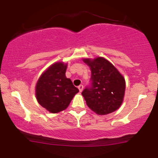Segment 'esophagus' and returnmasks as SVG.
<instances>
[{
  "label": "esophagus",
  "instance_id": "34e87169",
  "mask_svg": "<svg viewBox=\"0 0 158 158\" xmlns=\"http://www.w3.org/2000/svg\"><path fill=\"white\" fill-rule=\"evenodd\" d=\"M83 88H84V86H83L82 85H79V86H78V88H79V91H80V92H81L83 90Z\"/></svg>",
  "mask_w": 158,
  "mask_h": 158
}]
</instances>
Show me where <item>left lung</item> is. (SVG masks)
I'll list each match as a JSON object with an SVG mask.
<instances>
[{"instance_id":"1","label":"left lung","mask_w":158,"mask_h":158,"mask_svg":"<svg viewBox=\"0 0 158 158\" xmlns=\"http://www.w3.org/2000/svg\"><path fill=\"white\" fill-rule=\"evenodd\" d=\"M83 61L91 70L90 85L81 93L87 106L99 115L115 111L123 103L126 90L125 79L104 58L85 59Z\"/></svg>"}]
</instances>
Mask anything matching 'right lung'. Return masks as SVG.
<instances>
[{
	"label": "right lung",
	"mask_w": 158,
	"mask_h": 158,
	"mask_svg": "<svg viewBox=\"0 0 158 158\" xmlns=\"http://www.w3.org/2000/svg\"><path fill=\"white\" fill-rule=\"evenodd\" d=\"M67 64L56 62L41 74L35 86L38 102L50 113L62 111L68 108L79 89L65 76Z\"/></svg>",
	"instance_id": "add662e5"
}]
</instances>
